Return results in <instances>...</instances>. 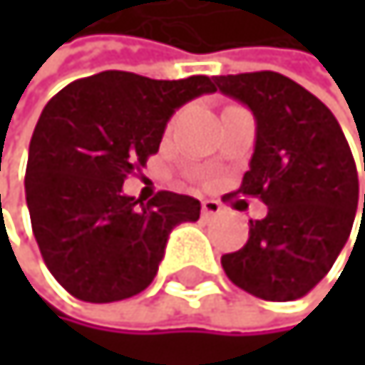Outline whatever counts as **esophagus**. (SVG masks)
<instances>
[{"mask_svg":"<svg viewBox=\"0 0 365 365\" xmlns=\"http://www.w3.org/2000/svg\"><path fill=\"white\" fill-rule=\"evenodd\" d=\"M221 212H223V207H221V203L215 201V199H205V201L201 203V215H203L205 219H210V217H219Z\"/></svg>","mask_w":365,"mask_h":365,"instance_id":"1","label":"esophagus"}]
</instances>
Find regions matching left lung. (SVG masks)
<instances>
[{
	"mask_svg": "<svg viewBox=\"0 0 365 365\" xmlns=\"http://www.w3.org/2000/svg\"><path fill=\"white\" fill-rule=\"evenodd\" d=\"M215 83L256 118L254 155L238 192L267 205V217L250 221L247 243L223 254L221 264L260 300H298L329 274L353 230L359 201L353 153L331 109L296 81L250 72Z\"/></svg>",
	"mask_w": 365,
	"mask_h": 365,
	"instance_id": "left-lung-1",
	"label": "left lung"
}]
</instances>
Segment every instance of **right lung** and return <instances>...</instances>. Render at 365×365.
I'll use <instances>...</instances> for the list:
<instances>
[{
  "label": "right lung",
  "instance_id": "right-lung-1",
  "mask_svg": "<svg viewBox=\"0 0 365 365\" xmlns=\"http://www.w3.org/2000/svg\"><path fill=\"white\" fill-rule=\"evenodd\" d=\"M217 91L207 76L153 81L101 72L63 87L41 111L26 166L32 232L50 274L85 302L138 296L158 274L168 234L201 203L162 190L148 203L122 192L160 150L166 122Z\"/></svg>",
  "mask_w": 365,
  "mask_h": 365
}]
</instances>
